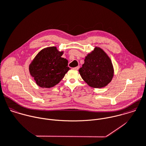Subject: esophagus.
<instances>
[{
    "instance_id": "1",
    "label": "esophagus",
    "mask_w": 146,
    "mask_h": 146,
    "mask_svg": "<svg viewBox=\"0 0 146 146\" xmlns=\"http://www.w3.org/2000/svg\"><path fill=\"white\" fill-rule=\"evenodd\" d=\"M79 68V66H77V67H75L74 68V69L76 70H78Z\"/></svg>"
}]
</instances>
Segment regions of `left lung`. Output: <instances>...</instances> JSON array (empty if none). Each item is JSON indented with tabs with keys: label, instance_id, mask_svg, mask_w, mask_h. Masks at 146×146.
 Here are the masks:
<instances>
[{
	"label": "left lung",
	"instance_id": "left-lung-1",
	"mask_svg": "<svg viewBox=\"0 0 146 146\" xmlns=\"http://www.w3.org/2000/svg\"><path fill=\"white\" fill-rule=\"evenodd\" d=\"M79 72L90 87L101 88L111 82L114 70L108 55L103 49L95 46L86 56L84 63L79 70Z\"/></svg>",
	"mask_w": 146,
	"mask_h": 146
}]
</instances>
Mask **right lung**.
Returning a JSON list of instances; mask_svg holds the SVG:
<instances>
[{"mask_svg":"<svg viewBox=\"0 0 146 146\" xmlns=\"http://www.w3.org/2000/svg\"><path fill=\"white\" fill-rule=\"evenodd\" d=\"M64 51H59L55 46L42 49L29 66L31 75L37 86L50 88L58 84L70 68L68 60L61 57Z\"/></svg>","mask_w":146,"mask_h":146,"instance_id":"1","label":"right lung"}]
</instances>
